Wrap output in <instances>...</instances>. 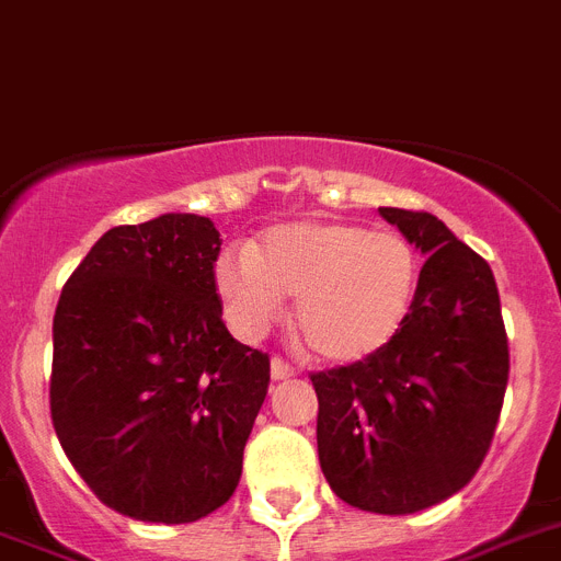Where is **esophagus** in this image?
<instances>
[{
  "instance_id": "34e87169",
  "label": "esophagus",
  "mask_w": 561,
  "mask_h": 561,
  "mask_svg": "<svg viewBox=\"0 0 561 561\" xmlns=\"http://www.w3.org/2000/svg\"><path fill=\"white\" fill-rule=\"evenodd\" d=\"M290 375H294V367H290L285 358H271V378H274V381H285Z\"/></svg>"
}]
</instances>
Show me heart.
Wrapping results in <instances>:
<instances>
[{
	"label": "heart",
	"mask_w": 561,
	"mask_h": 561,
	"mask_svg": "<svg viewBox=\"0 0 561 561\" xmlns=\"http://www.w3.org/2000/svg\"><path fill=\"white\" fill-rule=\"evenodd\" d=\"M217 290L231 328L256 339L296 296V330L328 364L364 362L396 339L415 299L421 262L398 231L358 222H287L253 251L217 260Z\"/></svg>",
	"instance_id": "heart-1"
}]
</instances>
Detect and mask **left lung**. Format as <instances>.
<instances>
[{
	"mask_svg": "<svg viewBox=\"0 0 561 561\" xmlns=\"http://www.w3.org/2000/svg\"><path fill=\"white\" fill-rule=\"evenodd\" d=\"M426 262L403 328L364 362L313 373L319 462L353 508L415 514L469 483L494 437L508 335L489 262L428 211L378 208Z\"/></svg>",
	"mask_w": 561,
	"mask_h": 561,
	"instance_id": "obj_1",
	"label": "left lung"
}]
</instances>
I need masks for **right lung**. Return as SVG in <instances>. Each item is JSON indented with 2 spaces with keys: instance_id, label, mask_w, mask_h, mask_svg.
Instances as JSON below:
<instances>
[{
  "instance_id": "obj_1",
  "label": "right lung",
  "mask_w": 561,
  "mask_h": 561,
  "mask_svg": "<svg viewBox=\"0 0 561 561\" xmlns=\"http://www.w3.org/2000/svg\"><path fill=\"white\" fill-rule=\"evenodd\" d=\"M220 231L197 214L118 226L53 316L50 415L101 503L183 525L231 500L271 358L222 324Z\"/></svg>"
}]
</instances>
